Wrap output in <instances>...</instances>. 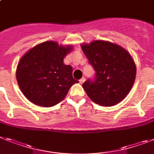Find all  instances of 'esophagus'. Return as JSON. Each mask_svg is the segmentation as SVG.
Returning <instances> with one entry per match:
<instances>
[{
    "instance_id": "esophagus-1",
    "label": "esophagus",
    "mask_w": 154,
    "mask_h": 154,
    "mask_svg": "<svg viewBox=\"0 0 154 154\" xmlns=\"http://www.w3.org/2000/svg\"><path fill=\"white\" fill-rule=\"evenodd\" d=\"M85 80H86V79L84 78V77H83V78H82L81 79H79V83L82 84L84 82H85Z\"/></svg>"
}]
</instances>
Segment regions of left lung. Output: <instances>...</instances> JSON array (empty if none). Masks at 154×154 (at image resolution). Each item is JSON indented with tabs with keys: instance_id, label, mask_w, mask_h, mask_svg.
I'll list each match as a JSON object with an SVG mask.
<instances>
[{
	"instance_id": "8db88e82",
	"label": "left lung",
	"mask_w": 154,
	"mask_h": 154,
	"mask_svg": "<svg viewBox=\"0 0 154 154\" xmlns=\"http://www.w3.org/2000/svg\"><path fill=\"white\" fill-rule=\"evenodd\" d=\"M82 50L96 72L94 78L82 84L88 97L104 107L121 102L136 79V64L129 53L120 46L103 40L82 44Z\"/></svg>"
}]
</instances>
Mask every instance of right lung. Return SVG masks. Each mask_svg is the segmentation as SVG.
<instances>
[{"instance_id":"add662e5","label":"right lung","mask_w":154,"mask_h":154,"mask_svg":"<svg viewBox=\"0 0 154 154\" xmlns=\"http://www.w3.org/2000/svg\"><path fill=\"white\" fill-rule=\"evenodd\" d=\"M72 51L54 41L38 44L18 62L16 78L21 91L34 104L53 107L61 102L73 84L72 68L63 62Z\"/></svg>"}]
</instances>
